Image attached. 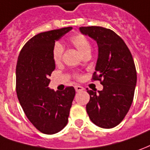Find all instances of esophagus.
<instances>
[{
	"label": "esophagus",
	"instance_id": "esophagus-1",
	"mask_svg": "<svg viewBox=\"0 0 150 150\" xmlns=\"http://www.w3.org/2000/svg\"><path fill=\"white\" fill-rule=\"evenodd\" d=\"M75 90H76L77 92H80V91H82L84 90V88L81 86H75Z\"/></svg>",
	"mask_w": 150,
	"mask_h": 150
}]
</instances>
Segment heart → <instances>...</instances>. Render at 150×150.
Returning <instances> with one entry per match:
<instances>
[{
  "instance_id": "1",
  "label": "heart",
  "mask_w": 150,
  "mask_h": 150,
  "mask_svg": "<svg viewBox=\"0 0 150 150\" xmlns=\"http://www.w3.org/2000/svg\"><path fill=\"white\" fill-rule=\"evenodd\" d=\"M70 43L77 49V50L81 54V55H86L87 54L91 53V45L90 43V41L86 37L81 33L75 34L72 36L70 39ZM63 52H64V49L63 46L59 43H56L54 45L53 50H52V57H53L54 61L56 64L59 63L61 61L62 56H63ZM75 77L77 79H81V76L79 74L76 73L75 74Z\"/></svg>"
}]
</instances>
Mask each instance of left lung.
Masks as SVG:
<instances>
[{"instance_id":"obj_1","label":"left lung","mask_w":150,"mask_h":150,"mask_svg":"<svg viewBox=\"0 0 150 150\" xmlns=\"http://www.w3.org/2000/svg\"><path fill=\"white\" fill-rule=\"evenodd\" d=\"M81 33L96 40L99 47L93 81L104 88L96 93L87 89L90 101L86 112L93 123L112 128L123 120L132 104L136 85V69L132 53L112 30L100 26L81 27Z\"/></svg>"}]
</instances>
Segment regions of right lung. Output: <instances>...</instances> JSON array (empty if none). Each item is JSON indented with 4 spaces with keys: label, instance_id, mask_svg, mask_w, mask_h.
Returning <instances> with one entry per match:
<instances>
[{
    "label": "right lung",
    "instance_id": "right-lung-1",
    "mask_svg": "<svg viewBox=\"0 0 150 150\" xmlns=\"http://www.w3.org/2000/svg\"><path fill=\"white\" fill-rule=\"evenodd\" d=\"M72 27L35 35L22 48L16 65V93L28 120L39 132L52 135L68 123L75 89L62 91L48 87L49 77L55 69L52 50L55 41Z\"/></svg>",
    "mask_w": 150,
    "mask_h": 150
}]
</instances>
